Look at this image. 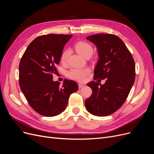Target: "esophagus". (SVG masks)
I'll return each mask as SVG.
<instances>
[{
	"mask_svg": "<svg viewBox=\"0 0 154 154\" xmlns=\"http://www.w3.org/2000/svg\"><path fill=\"white\" fill-rule=\"evenodd\" d=\"M83 87H85V85H84V84H82V83H79V84H78V87H79V88H83Z\"/></svg>",
	"mask_w": 154,
	"mask_h": 154,
	"instance_id": "obj_1",
	"label": "esophagus"
}]
</instances>
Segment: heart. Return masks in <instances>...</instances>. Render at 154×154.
I'll return each mask as SVG.
<instances>
[{
	"mask_svg": "<svg viewBox=\"0 0 154 154\" xmlns=\"http://www.w3.org/2000/svg\"><path fill=\"white\" fill-rule=\"evenodd\" d=\"M75 48L78 54L83 57L91 55L93 53V48L92 46L83 41H79L75 44ZM71 54V50L66 48L63 51L61 55V61L62 62H66L68 57ZM90 72L88 68H74L67 72V76L72 79H75L78 82H83L86 79L87 75Z\"/></svg>",
	"mask_w": 154,
	"mask_h": 154,
	"instance_id": "b5f03b06",
	"label": "heart"
}]
</instances>
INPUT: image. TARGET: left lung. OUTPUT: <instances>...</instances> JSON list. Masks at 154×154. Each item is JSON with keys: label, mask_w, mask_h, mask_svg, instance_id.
I'll return each mask as SVG.
<instances>
[{"label": "left lung", "mask_w": 154, "mask_h": 154, "mask_svg": "<svg viewBox=\"0 0 154 154\" xmlns=\"http://www.w3.org/2000/svg\"><path fill=\"white\" fill-rule=\"evenodd\" d=\"M87 39L96 46L99 57L94 78L106 80L104 85L94 81L87 84L92 94L85 100V108L95 116H108L118 110L128 98L135 80V63L118 36L99 34Z\"/></svg>", "instance_id": "left-lung-1"}]
</instances>
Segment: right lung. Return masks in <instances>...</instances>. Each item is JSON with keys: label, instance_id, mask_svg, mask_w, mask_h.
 I'll return each mask as SVG.
<instances>
[{"label": "right lung", "instance_id": "obj_1", "mask_svg": "<svg viewBox=\"0 0 154 154\" xmlns=\"http://www.w3.org/2000/svg\"><path fill=\"white\" fill-rule=\"evenodd\" d=\"M72 35L48 34L31 42L19 66V84L30 106L45 116H54L65 110L70 95L78 91L75 82L65 79L62 85L53 80L63 46Z\"/></svg>", "mask_w": 154, "mask_h": 154}]
</instances>
